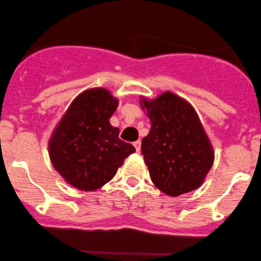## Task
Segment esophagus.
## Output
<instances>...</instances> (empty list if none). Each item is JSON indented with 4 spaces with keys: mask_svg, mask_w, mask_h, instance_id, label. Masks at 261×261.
<instances>
[{
    "mask_svg": "<svg viewBox=\"0 0 261 261\" xmlns=\"http://www.w3.org/2000/svg\"><path fill=\"white\" fill-rule=\"evenodd\" d=\"M133 145H134V147H135V150H137V152L140 151V148H141V141L140 140L134 141Z\"/></svg>",
    "mask_w": 261,
    "mask_h": 261,
    "instance_id": "1",
    "label": "esophagus"
}]
</instances>
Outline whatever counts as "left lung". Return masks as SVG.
Returning a JSON list of instances; mask_svg holds the SVG:
<instances>
[{"label":"left lung","mask_w":261,"mask_h":261,"mask_svg":"<svg viewBox=\"0 0 261 261\" xmlns=\"http://www.w3.org/2000/svg\"><path fill=\"white\" fill-rule=\"evenodd\" d=\"M151 130L141 153L155 187L170 197L200 187L213 164V150L194 108L171 92L141 98Z\"/></svg>","instance_id":"obj_1"}]
</instances>
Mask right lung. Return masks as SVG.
I'll return each mask as SVG.
<instances>
[{
	"mask_svg": "<svg viewBox=\"0 0 261 261\" xmlns=\"http://www.w3.org/2000/svg\"><path fill=\"white\" fill-rule=\"evenodd\" d=\"M117 106L108 90H87L72 101L50 139L54 168L80 191H96L106 185L135 152L109 122Z\"/></svg>",
	"mask_w": 261,
	"mask_h": 261,
	"instance_id": "add662e5",
	"label": "right lung"
}]
</instances>
